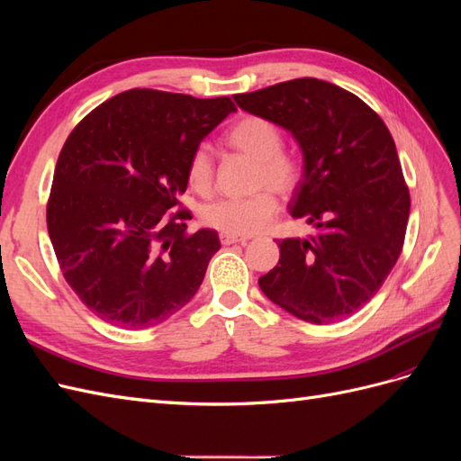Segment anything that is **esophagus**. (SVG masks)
Returning a JSON list of instances; mask_svg holds the SVG:
<instances>
[{
    "label": "esophagus",
    "mask_w": 461,
    "mask_h": 461,
    "mask_svg": "<svg viewBox=\"0 0 461 461\" xmlns=\"http://www.w3.org/2000/svg\"><path fill=\"white\" fill-rule=\"evenodd\" d=\"M219 239H221V244H225V246H229V244H246V242L249 240L248 236L229 234V232H221V234H219Z\"/></svg>",
    "instance_id": "34e87169"
}]
</instances>
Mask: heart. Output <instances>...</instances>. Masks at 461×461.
<instances>
[{"mask_svg":"<svg viewBox=\"0 0 461 461\" xmlns=\"http://www.w3.org/2000/svg\"><path fill=\"white\" fill-rule=\"evenodd\" d=\"M227 144L256 161L254 188L249 198H227L207 203L202 221L207 227L229 234H254L273 221L278 196L288 198L298 188L303 175L302 156L283 146V131L278 124L261 115H244L227 132ZM188 185L194 192L209 196L215 183V161L212 149L200 144L192 149L186 165Z\"/></svg>","mask_w":461,"mask_h":461,"instance_id":"heart-1","label":"heart"}]
</instances>
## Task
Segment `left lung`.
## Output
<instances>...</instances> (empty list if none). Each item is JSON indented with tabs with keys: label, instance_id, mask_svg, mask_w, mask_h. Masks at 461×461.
<instances>
[{
	"label": "left lung",
	"instance_id": "8db88e82",
	"mask_svg": "<svg viewBox=\"0 0 461 461\" xmlns=\"http://www.w3.org/2000/svg\"><path fill=\"white\" fill-rule=\"evenodd\" d=\"M234 102L296 138L303 175L290 213L315 227L308 239L278 240L281 259L259 278L263 294L315 325L356 313L383 286L406 236L410 190L393 134L357 95L319 78Z\"/></svg>",
	"mask_w": 461,
	"mask_h": 461
}]
</instances>
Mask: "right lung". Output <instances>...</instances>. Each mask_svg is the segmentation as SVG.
Returning a JSON list of instances; mask_svg holds the SVG:
<instances>
[{
	"label": "right lung",
	"instance_id": "add662e5",
	"mask_svg": "<svg viewBox=\"0 0 461 461\" xmlns=\"http://www.w3.org/2000/svg\"><path fill=\"white\" fill-rule=\"evenodd\" d=\"M230 97L134 88L82 119L59 153L48 232L65 281L105 323L148 329L196 294L221 248L212 229L188 232L192 149L229 113Z\"/></svg>",
	"mask_w": 461,
	"mask_h": 461
}]
</instances>
